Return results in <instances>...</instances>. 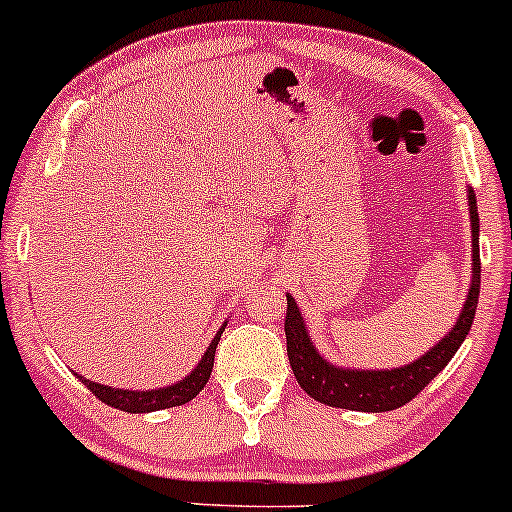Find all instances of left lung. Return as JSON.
Wrapping results in <instances>:
<instances>
[{
	"label": "left lung",
	"instance_id": "left-lung-1",
	"mask_svg": "<svg viewBox=\"0 0 512 512\" xmlns=\"http://www.w3.org/2000/svg\"><path fill=\"white\" fill-rule=\"evenodd\" d=\"M469 203V225H472V283H469L467 300L452 329L428 348L421 358L411 360L409 365L389 367V370H363V367H343L329 363L319 353L314 341L309 338V329L297 307L295 297L287 292V314H285V336H287V358L300 387L319 404L336 406L348 411L382 413L394 411L409 404L421 389L445 370L452 355L467 338L479 304L481 287V258H479V212H476V195L467 188Z\"/></svg>",
	"mask_w": 512,
	"mask_h": 512
}]
</instances>
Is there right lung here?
<instances>
[{
	"label": "right lung",
	"instance_id": "obj_1",
	"mask_svg": "<svg viewBox=\"0 0 512 512\" xmlns=\"http://www.w3.org/2000/svg\"><path fill=\"white\" fill-rule=\"evenodd\" d=\"M227 321L220 326V331L215 333V338L210 341V346L205 348L203 358L198 360V365L188 372L186 377H181L179 382L169 384V387H157V389H118V387H106V384L99 382H91L86 377L77 375L79 382L89 389L96 399H101L103 404L113 406V409L120 411H128V413H149V411H162V409H171V406H183L188 401L195 399L203 387L210 380V372H212V363H215V348L220 343L222 331H225Z\"/></svg>",
	"mask_w": 512,
	"mask_h": 512
}]
</instances>
